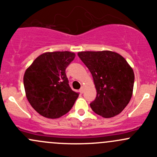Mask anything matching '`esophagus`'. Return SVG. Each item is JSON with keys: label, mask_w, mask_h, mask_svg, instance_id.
Wrapping results in <instances>:
<instances>
[{"label": "esophagus", "mask_w": 157, "mask_h": 157, "mask_svg": "<svg viewBox=\"0 0 157 157\" xmlns=\"http://www.w3.org/2000/svg\"><path fill=\"white\" fill-rule=\"evenodd\" d=\"M79 92H80V93H81V94H82V93H83V92H84V88L81 87V88L80 89V90H79Z\"/></svg>", "instance_id": "obj_1"}]
</instances>
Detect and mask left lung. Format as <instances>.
<instances>
[{"mask_svg": "<svg viewBox=\"0 0 157 157\" xmlns=\"http://www.w3.org/2000/svg\"><path fill=\"white\" fill-rule=\"evenodd\" d=\"M78 56L90 70L97 92L90 103L93 112L106 118L121 113L131 100L134 83L127 61L111 51L81 52Z\"/></svg>", "mask_w": 157, "mask_h": 157, "instance_id": "left-lung-1", "label": "left lung"}]
</instances>
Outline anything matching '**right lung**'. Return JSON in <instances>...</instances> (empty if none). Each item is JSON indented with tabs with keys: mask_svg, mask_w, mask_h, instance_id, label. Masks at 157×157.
Segmentation results:
<instances>
[{
	"mask_svg": "<svg viewBox=\"0 0 157 157\" xmlns=\"http://www.w3.org/2000/svg\"><path fill=\"white\" fill-rule=\"evenodd\" d=\"M70 52H46L36 58L26 69L23 84L26 98L39 114L58 118L71 110L79 93L73 91L65 70L74 61Z\"/></svg>",
	"mask_w": 157,
	"mask_h": 157,
	"instance_id": "right-lung-1",
	"label": "right lung"
}]
</instances>
